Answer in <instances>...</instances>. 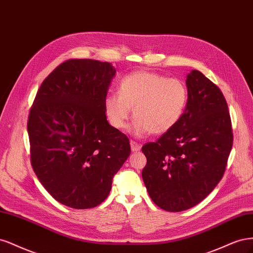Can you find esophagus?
Wrapping results in <instances>:
<instances>
[{"mask_svg": "<svg viewBox=\"0 0 253 253\" xmlns=\"http://www.w3.org/2000/svg\"><path fill=\"white\" fill-rule=\"evenodd\" d=\"M130 146H131V150L132 151H138L141 149V145L140 144H137L136 142H134V141H130Z\"/></svg>", "mask_w": 253, "mask_h": 253, "instance_id": "obj_1", "label": "esophagus"}]
</instances>
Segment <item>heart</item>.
<instances>
[{
	"label": "heart",
	"instance_id": "heart-1",
	"mask_svg": "<svg viewBox=\"0 0 253 253\" xmlns=\"http://www.w3.org/2000/svg\"><path fill=\"white\" fill-rule=\"evenodd\" d=\"M188 103V90L181 80L146 70L129 73L120 81L118 94H109L104 101L106 116L118 130H123L131 113L132 132L163 134L181 120Z\"/></svg>",
	"mask_w": 253,
	"mask_h": 253
}]
</instances>
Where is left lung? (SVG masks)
<instances>
[{
  "instance_id": "1",
  "label": "left lung",
  "mask_w": 253,
  "mask_h": 253,
  "mask_svg": "<svg viewBox=\"0 0 253 253\" xmlns=\"http://www.w3.org/2000/svg\"><path fill=\"white\" fill-rule=\"evenodd\" d=\"M188 103L178 123L142 151V171L149 197L170 212L189 209L205 199L222 180L233 144L225 96L202 72L186 80Z\"/></svg>"
}]
</instances>
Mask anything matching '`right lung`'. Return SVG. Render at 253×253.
<instances>
[{"mask_svg":"<svg viewBox=\"0 0 253 253\" xmlns=\"http://www.w3.org/2000/svg\"><path fill=\"white\" fill-rule=\"evenodd\" d=\"M115 75L108 62L67 60L43 81L30 108L32 169L65 206L100 205L130 154L129 138L109 125L104 109Z\"/></svg>","mask_w":253,"mask_h":253,"instance_id":"obj_1","label":"right lung"}]
</instances>
